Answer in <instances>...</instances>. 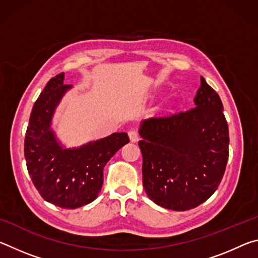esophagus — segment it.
<instances>
[{
    "instance_id": "34e87169",
    "label": "esophagus",
    "mask_w": 258,
    "mask_h": 258,
    "mask_svg": "<svg viewBox=\"0 0 258 258\" xmlns=\"http://www.w3.org/2000/svg\"><path fill=\"white\" fill-rule=\"evenodd\" d=\"M128 137H130L131 141H132V142H137L138 140H139V133H138V131L130 130V131H128Z\"/></svg>"
}]
</instances>
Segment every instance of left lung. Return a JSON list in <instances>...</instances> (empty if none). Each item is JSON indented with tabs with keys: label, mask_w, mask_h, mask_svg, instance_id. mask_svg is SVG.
Masks as SVG:
<instances>
[{
	"label": "left lung",
	"mask_w": 258,
	"mask_h": 258,
	"mask_svg": "<svg viewBox=\"0 0 258 258\" xmlns=\"http://www.w3.org/2000/svg\"><path fill=\"white\" fill-rule=\"evenodd\" d=\"M194 108L140 126L143 187L155 204L187 211L216 191L229 158V128L218 94L205 78Z\"/></svg>",
	"instance_id": "obj_1"
}]
</instances>
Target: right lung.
Here are the masks:
<instances>
[{
    "label": "right lung",
    "instance_id": "1",
    "mask_svg": "<svg viewBox=\"0 0 258 258\" xmlns=\"http://www.w3.org/2000/svg\"><path fill=\"white\" fill-rule=\"evenodd\" d=\"M63 73L51 78L35 102L24 150L28 173L42 198L58 207L74 209L98 197L104 166L130 139L121 132L72 149L61 146L51 121L60 100L72 87L63 84Z\"/></svg>",
    "mask_w": 258,
    "mask_h": 258
}]
</instances>
